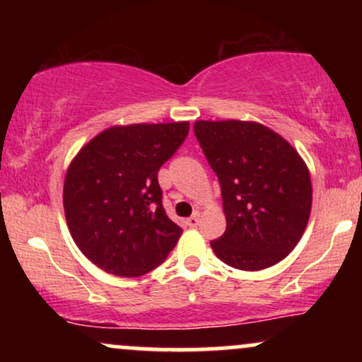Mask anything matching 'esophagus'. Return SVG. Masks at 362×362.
<instances>
[{"label":"esophagus","mask_w":362,"mask_h":362,"mask_svg":"<svg viewBox=\"0 0 362 362\" xmlns=\"http://www.w3.org/2000/svg\"><path fill=\"white\" fill-rule=\"evenodd\" d=\"M187 224H189L190 228H195V226H197V224H199V214L195 213V214L190 216V218L187 219Z\"/></svg>","instance_id":"esophagus-1"}]
</instances>
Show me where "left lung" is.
I'll return each mask as SVG.
<instances>
[{
    "instance_id": "1",
    "label": "left lung",
    "mask_w": 362,
    "mask_h": 362,
    "mask_svg": "<svg viewBox=\"0 0 362 362\" xmlns=\"http://www.w3.org/2000/svg\"><path fill=\"white\" fill-rule=\"evenodd\" d=\"M195 138L221 185L226 231L211 247L240 271H262L288 257L311 211L303 158L272 129L247 120H197Z\"/></svg>"
}]
</instances>
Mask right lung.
I'll return each instance as SVG.
<instances>
[{
  "instance_id": "1",
  "label": "right lung",
  "mask_w": 362,
  "mask_h": 362,
  "mask_svg": "<svg viewBox=\"0 0 362 362\" xmlns=\"http://www.w3.org/2000/svg\"><path fill=\"white\" fill-rule=\"evenodd\" d=\"M189 134V122L114 126L80 149L62 204L74 243L102 271L138 277L173 250L182 228L168 218L158 172Z\"/></svg>"
}]
</instances>
